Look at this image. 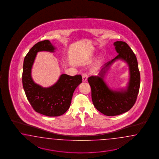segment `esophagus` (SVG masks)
Segmentation results:
<instances>
[{
	"instance_id": "1",
	"label": "esophagus",
	"mask_w": 159,
	"mask_h": 159,
	"mask_svg": "<svg viewBox=\"0 0 159 159\" xmlns=\"http://www.w3.org/2000/svg\"><path fill=\"white\" fill-rule=\"evenodd\" d=\"M87 78H88V75L87 73H84L83 75H82V81L83 82H86L87 80Z\"/></svg>"
}]
</instances>
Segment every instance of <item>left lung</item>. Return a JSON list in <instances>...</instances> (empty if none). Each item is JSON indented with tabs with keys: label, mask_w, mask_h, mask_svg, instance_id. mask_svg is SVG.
I'll return each instance as SVG.
<instances>
[{
	"label": "left lung",
	"mask_w": 159,
	"mask_h": 159,
	"mask_svg": "<svg viewBox=\"0 0 159 159\" xmlns=\"http://www.w3.org/2000/svg\"><path fill=\"white\" fill-rule=\"evenodd\" d=\"M114 45L118 55L106 63V66L102 68L99 76H92L88 78L94 106L98 111L107 116H118L129 111L136 101L140 82L137 59L129 46L123 41H116ZM119 58L124 60L130 67V82L126 90L112 91L107 86L103 79L108 67Z\"/></svg>",
	"instance_id": "1"
}]
</instances>
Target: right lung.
Segmentation results:
<instances>
[{"mask_svg": "<svg viewBox=\"0 0 159 159\" xmlns=\"http://www.w3.org/2000/svg\"><path fill=\"white\" fill-rule=\"evenodd\" d=\"M55 48L49 40L35 44L24 58L22 82L24 92L35 111L48 116H58L65 113L71 104L73 94L82 82L81 75H61L57 82L48 88L34 83L31 68L37 53L39 51L53 52Z\"/></svg>", "mask_w": 159, "mask_h": 159, "instance_id": "1", "label": "right lung"}]
</instances>
